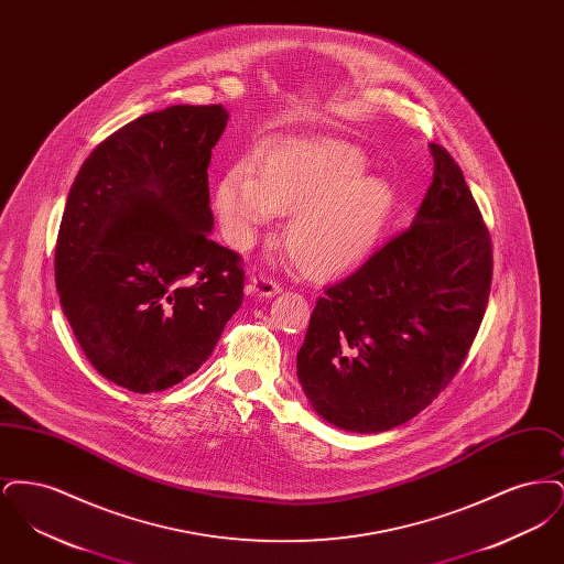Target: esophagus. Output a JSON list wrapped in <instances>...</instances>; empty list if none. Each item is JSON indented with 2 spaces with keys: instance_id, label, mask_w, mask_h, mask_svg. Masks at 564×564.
I'll return each instance as SVG.
<instances>
[{
  "instance_id": "1",
  "label": "esophagus",
  "mask_w": 564,
  "mask_h": 564,
  "mask_svg": "<svg viewBox=\"0 0 564 564\" xmlns=\"http://www.w3.org/2000/svg\"><path fill=\"white\" fill-rule=\"evenodd\" d=\"M281 292H283V285L272 281L267 274H253L247 285V294L258 295V297H272Z\"/></svg>"
}]
</instances>
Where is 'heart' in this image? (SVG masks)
Listing matches in <instances>:
<instances>
[{
	"label": "heart",
	"mask_w": 564,
	"mask_h": 564,
	"mask_svg": "<svg viewBox=\"0 0 564 564\" xmlns=\"http://www.w3.org/2000/svg\"><path fill=\"white\" fill-rule=\"evenodd\" d=\"M364 156L345 143H295L262 154L256 175L230 169L215 192V209L235 247H249L270 215L292 214L285 242L311 274L327 276L361 264L380 241L391 188L364 175Z\"/></svg>",
	"instance_id": "b5f03b06"
}]
</instances>
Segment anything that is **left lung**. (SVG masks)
<instances>
[{
	"mask_svg": "<svg viewBox=\"0 0 564 564\" xmlns=\"http://www.w3.org/2000/svg\"><path fill=\"white\" fill-rule=\"evenodd\" d=\"M433 182L408 230L317 300L297 378L327 423L403 425L455 378L486 313L492 241L460 166L430 143Z\"/></svg>",
	"mask_w": 564,
	"mask_h": 564,
	"instance_id": "1",
	"label": "left lung"
}]
</instances>
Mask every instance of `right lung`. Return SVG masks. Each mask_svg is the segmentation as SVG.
Here are the masks:
<instances>
[{"label":"right lung","mask_w":564,"mask_h":564,"mask_svg":"<svg viewBox=\"0 0 564 564\" xmlns=\"http://www.w3.org/2000/svg\"><path fill=\"white\" fill-rule=\"evenodd\" d=\"M221 106H171L101 141L61 219L54 279L88 361L133 391L194 375L242 302L241 256L209 239Z\"/></svg>","instance_id":"obj_1"}]
</instances>
